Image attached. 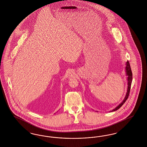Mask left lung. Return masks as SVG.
<instances>
[{
	"instance_id": "obj_1",
	"label": "left lung",
	"mask_w": 147,
	"mask_h": 147,
	"mask_svg": "<svg viewBox=\"0 0 147 147\" xmlns=\"http://www.w3.org/2000/svg\"><path fill=\"white\" fill-rule=\"evenodd\" d=\"M125 74L127 76V81H128V87H127V91L125 94V98L124 100L122 101V102L120 103L117 107H116L115 109H113L112 111H109V112H113V111H116L117 110H118L120 108L126 101V100H127V98H128L129 95V92H130V87H131V82H132V79H133V74H132V71L131 70V68L129 64V62L128 61H127V62H126L125 63Z\"/></svg>"
}]
</instances>
